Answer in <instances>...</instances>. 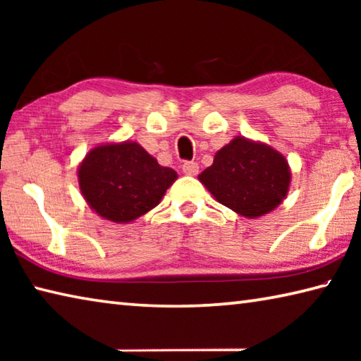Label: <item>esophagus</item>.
<instances>
[{
    "label": "esophagus",
    "instance_id": "obj_1",
    "mask_svg": "<svg viewBox=\"0 0 361 361\" xmlns=\"http://www.w3.org/2000/svg\"><path fill=\"white\" fill-rule=\"evenodd\" d=\"M181 169H183V172H185L186 175H197L199 164L194 162V161H186V162H183Z\"/></svg>",
    "mask_w": 361,
    "mask_h": 361
}]
</instances>
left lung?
Instances as JSON below:
<instances>
[{"instance_id": "1", "label": "left lung", "mask_w": 361, "mask_h": 361, "mask_svg": "<svg viewBox=\"0 0 361 361\" xmlns=\"http://www.w3.org/2000/svg\"><path fill=\"white\" fill-rule=\"evenodd\" d=\"M199 180L219 204L255 218L282 202L288 192L290 170L285 157L271 146L237 137L216 152Z\"/></svg>"}]
</instances>
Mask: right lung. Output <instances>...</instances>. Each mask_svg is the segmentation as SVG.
Here are the masks:
<instances>
[{
	"mask_svg": "<svg viewBox=\"0 0 361 361\" xmlns=\"http://www.w3.org/2000/svg\"><path fill=\"white\" fill-rule=\"evenodd\" d=\"M79 186L100 216L129 223L159 204L176 172L161 167L138 143L97 146L79 167Z\"/></svg>",
	"mask_w": 361,
	"mask_h": 361,
	"instance_id": "add662e5",
	"label": "right lung"
}]
</instances>
